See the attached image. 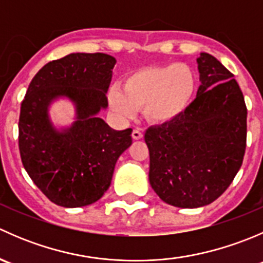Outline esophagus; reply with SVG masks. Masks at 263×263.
<instances>
[{
    "label": "esophagus",
    "mask_w": 263,
    "mask_h": 263,
    "mask_svg": "<svg viewBox=\"0 0 263 263\" xmlns=\"http://www.w3.org/2000/svg\"><path fill=\"white\" fill-rule=\"evenodd\" d=\"M142 137H144V135H142L141 131H139V129H134L132 131V139L134 140H141Z\"/></svg>",
    "instance_id": "34e87169"
}]
</instances>
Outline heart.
Segmentation results:
<instances>
[{
    "label": "heart",
    "instance_id": "1",
    "mask_svg": "<svg viewBox=\"0 0 263 263\" xmlns=\"http://www.w3.org/2000/svg\"><path fill=\"white\" fill-rule=\"evenodd\" d=\"M197 89V78L185 63H169L135 71L126 78L123 87L112 86L108 104L121 119H129L142 108L156 124L169 123L187 110Z\"/></svg>",
    "mask_w": 263,
    "mask_h": 263
}]
</instances>
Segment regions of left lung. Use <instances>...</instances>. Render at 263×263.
Segmentation results:
<instances>
[{
  "label": "left lung",
  "instance_id": "1",
  "mask_svg": "<svg viewBox=\"0 0 263 263\" xmlns=\"http://www.w3.org/2000/svg\"><path fill=\"white\" fill-rule=\"evenodd\" d=\"M201 85L181 117L150 127L148 181L168 205L202 208L224 193L242 166L247 108L234 76L209 53L197 58Z\"/></svg>",
  "mask_w": 263,
  "mask_h": 263
}]
</instances>
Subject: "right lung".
I'll use <instances>...</instances> for the list:
<instances>
[{
  "label": "right lung",
  "instance_id": "add662e5",
  "mask_svg": "<svg viewBox=\"0 0 263 263\" xmlns=\"http://www.w3.org/2000/svg\"><path fill=\"white\" fill-rule=\"evenodd\" d=\"M116 58L105 53H71L47 63L34 76L21 103L18 148L31 181L55 205L81 208L103 197L119 156L132 144V129L116 131L100 110L108 108L107 91ZM68 100L74 122L57 126L49 109Z\"/></svg>",
  "mask_w": 263,
  "mask_h": 263
}]
</instances>
